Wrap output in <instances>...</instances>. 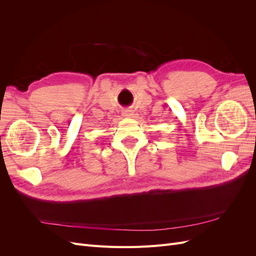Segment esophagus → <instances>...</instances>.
<instances>
[{
  "label": "esophagus",
  "mask_w": 256,
  "mask_h": 256,
  "mask_svg": "<svg viewBox=\"0 0 256 256\" xmlns=\"http://www.w3.org/2000/svg\"><path fill=\"white\" fill-rule=\"evenodd\" d=\"M122 116L124 118H131V116L134 115V110H129V109H126L122 111Z\"/></svg>",
  "instance_id": "obj_1"
}]
</instances>
